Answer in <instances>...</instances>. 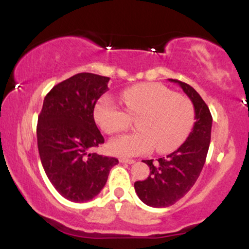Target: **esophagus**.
<instances>
[{
  "label": "esophagus",
  "mask_w": 249,
  "mask_h": 249,
  "mask_svg": "<svg viewBox=\"0 0 249 249\" xmlns=\"http://www.w3.org/2000/svg\"><path fill=\"white\" fill-rule=\"evenodd\" d=\"M119 161H121V162H123V164H134V161H136V160H133V159H126V158H121V159H119Z\"/></svg>",
  "instance_id": "esophagus-1"
}]
</instances>
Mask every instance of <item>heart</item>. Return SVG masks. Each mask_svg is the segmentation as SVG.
Returning a JSON list of instances; mask_svg holds the SVG:
<instances>
[{"label":"heart","instance_id":"obj_1","mask_svg":"<svg viewBox=\"0 0 249 249\" xmlns=\"http://www.w3.org/2000/svg\"><path fill=\"white\" fill-rule=\"evenodd\" d=\"M124 110L110 97L97 102L95 119L107 134L125 130L130 119H136L137 133L124 134L108 142V150L119 157H134L150 152L153 146L167 153L182 144L194 126L196 108L192 101L178 95L160 83H142L122 93Z\"/></svg>","mask_w":249,"mask_h":249}]
</instances>
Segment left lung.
I'll return each mask as SVG.
<instances>
[{
  "label": "left lung",
  "instance_id": "obj_1",
  "mask_svg": "<svg viewBox=\"0 0 249 249\" xmlns=\"http://www.w3.org/2000/svg\"><path fill=\"white\" fill-rule=\"evenodd\" d=\"M196 108V123L184 144L158 160H142L150 167V176L134 182L137 196L151 207H168L176 204L196 184L204 167L211 142L212 115L206 103L191 85L177 79Z\"/></svg>",
  "mask_w": 249,
  "mask_h": 249
}]
</instances>
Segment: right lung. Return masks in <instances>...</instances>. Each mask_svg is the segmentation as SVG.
<instances>
[{
	"instance_id": "add662e5",
	"label": "right lung",
	"mask_w": 249,
	"mask_h": 249,
	"mask_svg": "<svg viewBox=\"0 0 249 249\" xmlns=\"http://www.w3.org/2000/svg\"><path fill=\"white\" fill-rule=\"evenodd\" d=\"M108 77L82 72L45 96L37 123V146L45 174L57 192L73 202L93 199L118 159L92 150L104 142L93 110L108 90Z\"/></svg>"
}]
</instances>
